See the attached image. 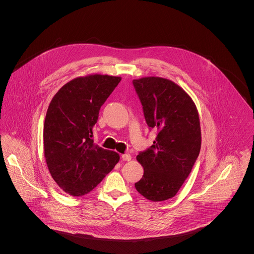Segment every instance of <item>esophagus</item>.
I'll list each match as a JSON object with an SVG mask.
<instances>
[{"mask_svg": "<svg viewBox=\"0 0 254 254\" xmlns=\"http://www.w3.org/2000/svg\"><path fill=\"white\" fill-rule=\"evenodd\" d=\"M122 159L124 161H130L132 159V155L129 154V153H125V154H122Z\"/></svg>", "mask_w": 254, "mask_h": 254, "instance_id": "1", "label": "esophagus"}]
</instances>
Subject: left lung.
<instances>
[{
    "label": "left lung",
    "mask_w": 254,
    "mask_h": 254,
    "mask_svg": "<svg viewBox=\"0 0 254 254\" xmlns=\"http://www.w3.org/2000/svg\"><path fill=\"white\" fill-rule=\"evenodd\" d=\"M133 84L148 127L157 131L153 145L137 155L144 175L135 187L148 200H167L176 195L199 154L198 111L189 94L169 79L148 76Z\"/></svg>",
    "instance_id": "left-lung-1"
}]
</instances>
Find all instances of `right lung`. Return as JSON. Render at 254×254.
Instances as JSON below:
<instances>
[{"label": "right lung", "mask_w": 254, "mask_h": 254, "mask_svg": "<svg viewBox=\"0 0 254 254\" xmlns=\"http://www.w3.org/2000/svg\"><path fill=\"white\" fill-rule=\"evenodd\" d=\"M121 77L89 74L64 85L52 99L44 122V155L58 186L72 196L93 190L119 161L116 151L91 139L99 111Z\"/></svg>", "instance_id": "add662e5"}]
</instances>
